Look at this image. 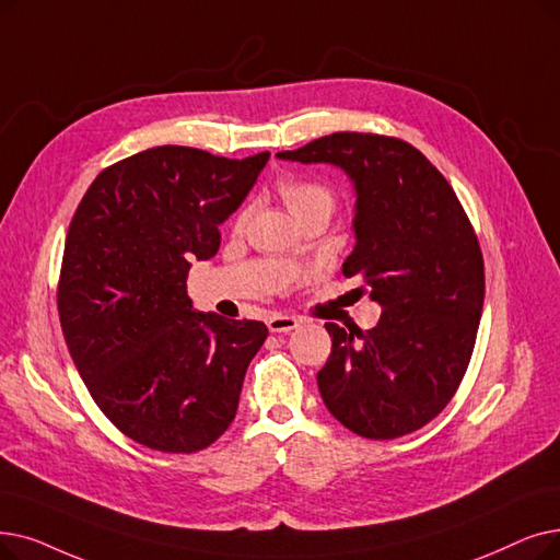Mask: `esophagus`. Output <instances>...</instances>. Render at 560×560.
I'll return each mask as SVG.
<instances>
[{"label": "esophagus", "instance_id": "1", "mask_svg": "<svg viewBox=\"0 0 560 560\" xmlns=\"http://www.w3.org/2000/svg\"><path fill=\"white\" fill-rule=\"evenodd\" d=\"M302 325L300 318L295 315H272V318H267V329L275 331V334H285V331H293Z\"/></svg>", "mask_w": 560, "mask_h": 560}]
</instances>
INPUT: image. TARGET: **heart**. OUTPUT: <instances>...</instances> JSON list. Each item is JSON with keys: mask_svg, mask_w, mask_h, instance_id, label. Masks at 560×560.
I'll return each mask as SVG.
<instances>
[{"mask_svg": "<svg viewBox=\"0 0 560 560\" xmlns=\"http://www.w3.org/2000/svg\"><path fill=\"white\" fill-rule=\"evenodd\" d=\"M277 191L298 222H304L313 214H331L336 206L334 189L315 178L285 176L277 183ZM242 220H245V212L237 217V224H242Z\"/></svg>", "mask_w": 560, "mask_h": 560, "instance_id": "1", "label": "heart"}]
</instances>
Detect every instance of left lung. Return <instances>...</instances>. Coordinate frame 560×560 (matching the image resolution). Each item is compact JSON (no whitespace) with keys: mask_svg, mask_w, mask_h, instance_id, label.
Returning a JSON list of instances; mask_svg holds the SVG:
<instances>
[{"mask_svg":"<svg viewBox=\"0 0 560 560\" xmlns=\"http://www.w3.org/2000/svg\"><path fill=\"white\" fill-rule=\"evenodd\" d=\"M277 155L329 162L354 180L357 247L343 275L382 306L366 331L325 323L327 409L366 440L423 428L465 377L482 313L485 265L465 208L440 168L398 137L334 132Z\"/></svg>","mask_w":560,"mask_h":560,"instance_id":"obj_1","label":"left lung"}]
</instances>
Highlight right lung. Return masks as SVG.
Masks as SVG:
<instances>
[{
    "label": "right lung",
    "instance_id": "add662e5",
    "mask_svg": "<svg viewBox=\"0 0 560 560\" xmlns=\"http://www.w3.org/2000/svg\"><path fill=\"white\" fill-rule=\"evenodd\" d=\"M267 158L155 145L103 168L72 214L57 285L66 346L95 405L145 448L197 453L235 419L267 327L197 313L187 275L220 249Z\"/></svg>",
    "mask_w": 560,
    "mask_h": 560
}]
</instances>
